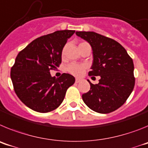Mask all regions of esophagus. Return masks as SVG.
<instances>
[{"label":"esophagus","instance_id":"1","mask_svg":"<svg viewBox=\"0 0 148 148\" xmlns=\"http://www.w3.org/2000/svg\"><path fill=\"white\" fill-rule=\"evenodd\" d=\"M80 79H78V78H76V79H75V83H79V82H80Z\"/></svg>","mask_w":148,"mask_h":148}]
</instances>
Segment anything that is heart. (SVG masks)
I'll return each instance as SVG.
<instances>
[{"mask_svg":"<svg viewBox=\"0 0 148 148\" xmlns=\"http://www.w3.org/2000/svg\"><path fill=\"white\" fill-rule=\"evenodd\" d=\"M88 44L86 42H82L78 45V48L82 47L83 46ZM65 49H63L62 54H64ZM87 69V66L85 64H75V63H71L70 64L66 66V70H67L70 74L75 75L76 77L82 76L84 74V71Z\"/></svg>","mask_w":148,"mask_h":148,"instance_id":"b5f03b06","label":"heart"}]
</instances>
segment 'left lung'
Segmentation results:
<instances>
[{"instance_id": "obj_1", "label": "left lung", "mask_w": 148, "mask_h": 148, "mask_svg": "<svg viewBox=\"0 0 148 148\" xmlns=\"http://www.w3.org/2000/svg\"><path fill=\"white\" fill-rule=\"evenodd\" d=\"M92 47L93 62L90 76L100 75L98 84L82 95L86 105L95 112L109 113L125 104L134 88L133 59L116 40L94 32H76Z\"/></svg>"}]
</instances>
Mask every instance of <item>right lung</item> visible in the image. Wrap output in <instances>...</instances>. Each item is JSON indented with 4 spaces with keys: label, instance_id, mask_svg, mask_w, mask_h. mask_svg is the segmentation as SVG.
<instances>
[{
    "label": "right lung",
    "instance_id": "right-lung-1",
    "mask_svg": "<svg viewBox=\"0 0 148 148\" xmlns=\"http://www.w3.org/2000/svg\"><path fill=\"white\" fill-rule=\"evenodd\" d=\"M75 30H59L32 40L19 52L11 68V79L18 97L30 109L47 113L58 108L75 78L63 73L52 77L49 71L61 64V53Z\"/></svg>",
    "mask_w": 148,
    "mask_h": 148
}]
</instances>
